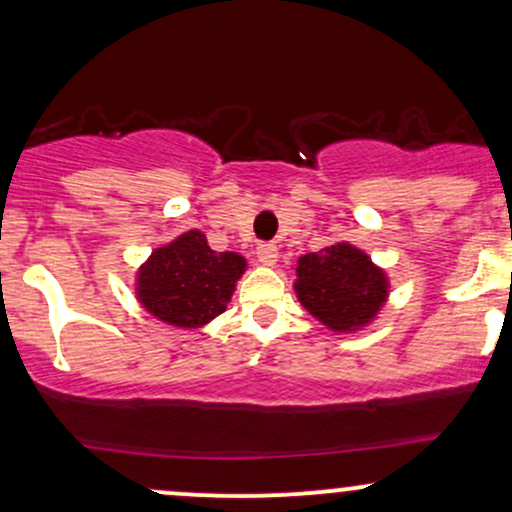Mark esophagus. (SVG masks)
Wrapping results in <instances>:
<instances>
[{
    "instance_id": "esophagus-1",
    "label": "esophagus",
    "mask_w": 512,
    "mask_h": 512,
    "mask_svg": "<svg viewBox=\"0 0 512 512\" xmlns=\"http://www.w3.org/2000/svg\"><path fill=\"white\" fill-rule=\"evenodd\" d=\"M256 258L263 266H275V261H278V246L263 241V244L256 246Z\"/></svg>"
}]
</instances>
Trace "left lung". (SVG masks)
Listing matches in <instances>:
<instances>
[{"label":"left lung","instance_id":"8db88e82","mask_svg":"<svg viewBox=\"0 0 512 512\" xmlns=\"http://www.w3.org/2000/svg\"><path fill=\"white\" fill-rule=\"evenodd\" d=\"M387 287V275L346 241L297 261L295 292L302 307L333 331H355L375 319Z\"/></svg>","mask_w":512,"mask_h":512}]
</instances>
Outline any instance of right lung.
Wrapping results in <instances>:
<instances>
[{
    "label": "right lung",
    "instance_id": "1",
    "mask_svg": "<svg viewBox=\"0 0 512 512\" xmlns=\"http://www.w3.org/2000/svg\"><path fill=\"white\" fill-rule=\"evenodd\" d=\"M244 268V256L217 254L203 232L191 229L152 251L137 273V300L166 324L198 329L225 312Z\"/></svg>",
    "mask_w": 512,
    "mask_h": 512
}]
</instances>
